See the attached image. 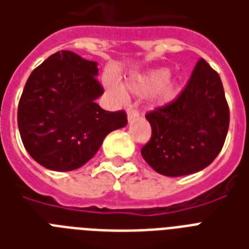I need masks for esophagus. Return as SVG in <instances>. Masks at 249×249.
I'll return each mask as SVG.
<instances>
[{"mask_svg": "<svg viewBox=\"0 0 249 249\" xmlns=\"http://www.w3.org/2000/svg\"><path fill=\"white\" fill-rule=\"evenodd\" d=\"M128 120L129 121H132V120H134V119H136L137 116H138V111H137V109H134V108H128Z\"/></svg>", "mask_w": 249, "mask_h": 249, "instance_id": "34e87169", "label": "esophagus"}]
</instances>
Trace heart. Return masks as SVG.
I'll list each match as a JSON object with an SVG mask.
<instances>
[{"mask_svg":"<svg viewBox=\"0 0 249 249\" xmlns=\"http://www.w3.org/2000/svg\"><path fill=\"white\" fill-rule=\"evenodd\" d=\"M108 89L119 97H124V90L113 81H107ZM125 90L137 97L152 95V103L156 107H165L177 99L181 93V84L170 79V71L166 68H156L130 77L125 84Z\"/></svg>","mask_w":249,"mask_h":249,"instance_id":"obj_1","label":"heart"}]
</instances>
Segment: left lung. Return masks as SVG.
Masks as SVG:
<instances>
[{"label":"left lung","instance_id":"8db88e82","mask_svg":"<svg viewBox=\"0 0 249 249\" xmlns=\"http://www.w3.org/2000/svg\"><path fill=\"white\" fill-rule=\"evenodd\" d=\"M146 119L152 136L141 154L155 172L179 177L207 168L220 154L230 121L218 73L199 59L177 99Z\"/></svg>","mask_w":249,"mask_h":249}]
</instances>
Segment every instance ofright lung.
I'll use <instances>...</instances> for the list:
<instances>
[{
  "label": "right lung",
  "instance_id": "1",
  "mask_svg": "<svg viewBox=\"0 0 249 249\" xmlns=\"http://www.w3.org/2000/svg\"><path fill=\"white\" fill-rule=\"evenodd\" d=\"M98 63L62 50L49 56L27 80L18 128L28 154L48 169L75 170L101 148L103 140L128 124L124 111L95 103L103 94Z\"/></svg>",
  "mask_w": 249,
  "mask_h": 249
}]
</instances>
